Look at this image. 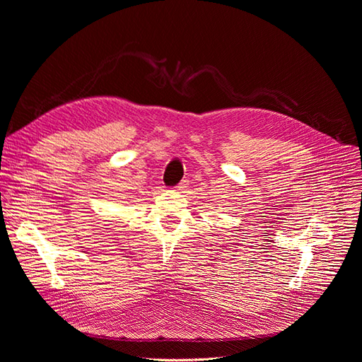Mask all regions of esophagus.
<instances>
[{"instance_id":"esophagus-1","label":"esophagus","mask_w":362,"mask_h":362,"mask_svg":"<svg viewBox=\"0 0 362 362\" xmlns=\"http://www.w3.org/2000/svg\"><path fill=\"white\" fill-rule=\"evenodd\" d=\"M186 188V182H182V183H179L177 186H176V191H183Z\"/></svg>"}]
</instances>
